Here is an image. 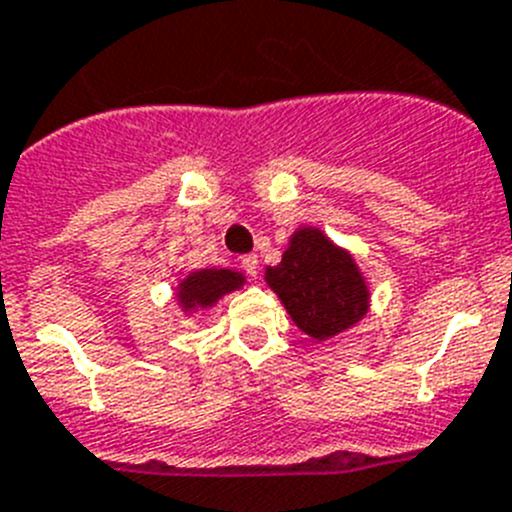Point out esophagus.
<instances>
[{"label":"esophagus","instance_id":"1","mask_svg":"<svg viewBox=\"0 0 512 512\" xmlns=\"http://www.w3.org/2000/svg\"><path fill=\"white\" fill-rule=\"evenodd\" d=\"M241 266L246 269V274L256 276L259 274V256H256V253H246L241 259Z\"/></svg>","mask_w":512,"mask_h":512}]
</instances>
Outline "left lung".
<instances>
[{
    "instance_id": "1",
    "label": "left lung",
    "mask_w": 512,
    "mask_h": 512,
    "mask_svg": "<svg viewBox=\"0 0 512 512\" xmlns=\"http://www.w3.org/2000/svg\"><path fill=\"white\" fill-rule=\"evenodd\" d=\"M266 284L314 340L340 335L368 312L370 294L358 264L317 228L294 233L281 264L266 269Z\"/></svg>"
}]
</instances>
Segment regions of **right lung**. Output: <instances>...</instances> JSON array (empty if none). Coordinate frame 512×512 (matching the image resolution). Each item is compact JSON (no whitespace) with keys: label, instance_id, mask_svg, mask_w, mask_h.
Returning a JSON list of instances; mask_svg holds the SVG:
<instances>
[{"label":"right lung","instance_id":"right-lung-1","mask_svg":"<svg viewBox=\"0 0 512 512\" xmlns=\"http://www.w3.org/2000/svg\"><path fill=\"white\" fill-rule=\"evenodd\" d=\"M243 287V274L231 269H203L187 274L177 287V302L190 309H208L218 302L223 294Z\"/></svg>","mask_w":512,"mask_h":512}]
</instances>
